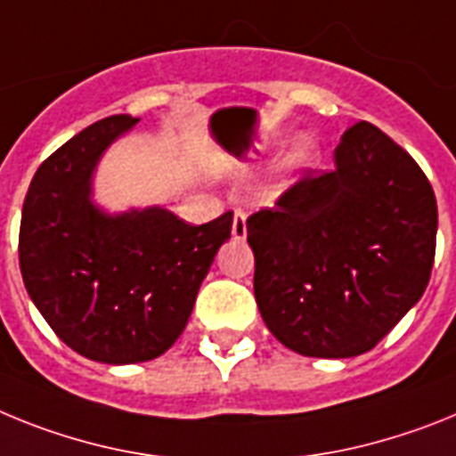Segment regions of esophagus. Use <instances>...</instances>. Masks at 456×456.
<instances>
[{
    "instance_id": "34e87169",
    "label": "esophagus",
    "mask_w": 456,
    "mask_h": 456,
    "mask_svg": "<svg viewBox=\"0 0 456 456\" xmlns=\"http://www.w3.org/2000/svg\"><path fill=\"white\" fill-rule=\"evenodd\" d=\"M245 220H248V213H245L243 208H236V211H233L232 224V236L236 240H243L245 236H248V224H245Z\"/></svg>"
}]
</instances>
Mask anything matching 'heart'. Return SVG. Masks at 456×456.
<instances>
[{
	"mask_svg": "<svg viewBox=\"0 0 456 456\" xmlns=\"http://www.w3.org/2000/svg\"><path fill=\"white\" fill-rule=\"evenodd\" d=\"M312 153V142L307 140V137H303V140L296 142L294 146V160H305V158H310Z\"/></svg>",
	"mask_w": 456,
	"mask_h": 456,
	"instance_id": "obj_1",
	"label": "heart"
}]
</instances>
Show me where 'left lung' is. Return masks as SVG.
<instances>
[{
    "mask_svg": "<svg viewBox=\"0 0 456 456\" xmlns=\"http://www.w3.org/2000/svg\"><path fill=\"white\" fill-rule=\"evenodd\" d=\"M335 165L245 223L261 316L310 358L374 348L425 294L436 255V197L402 146L358 121Z\"/></svg>",
    "mask_w": 456,
    "mask_h": 456,
    "instance_id": "left-lung-1",
    "label": "left lung"
}]
</instances>
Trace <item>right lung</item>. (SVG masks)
I'll return each mask as SVG.
<instances>
[{"label": "right lung", "mask_w": 456, "mask_h": 456, "mask_svg": "<svg viewBox=\"0 0 456 456\" xmlns=\"http://www.w3.org/2000/svg\"><path fill=\"white\" fill-rule=\"evenodd\" d=\"M140 118L91 124L43 160L20 220L27 294L63 344L96 362L162 355L183 332L233 213L188 224L167 208L108 216L91 201L102 151Z\"/></svg>", "instance_id": "obj_1"}]
</instances>
